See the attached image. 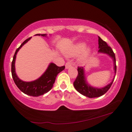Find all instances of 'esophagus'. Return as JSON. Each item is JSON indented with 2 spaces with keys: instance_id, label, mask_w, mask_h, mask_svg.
I'll use <instances>...</instances> for the list:
<instances>
[{
  "instance_id": "34e87169",
  "label": "esophagus",
  "mask_w": 132,
  "mask_h": 132,
  "mask_svg": "<svg viewBox=\"0 0 132 132\" xmlns=\"http://www.w3.org/2000/svg\"><path fill=\"white\" fill-rule=\"evenodd\" d=\"M71 66H72V64H71V61H68L65 64V68L66 69L70 68Z\"/></svg>"
}]
</instances>
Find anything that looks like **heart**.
<instances>
[{"mask_svg": "<svg viewBox=\"0 0 132 132\" xmlns=\"http://www.w3.org/2000/svg\"><path fill=\"white\" fill-rule=\"evenodd\" d=\"M85 44L84 43H77V44L71 47L70 48H68L65 51V53L68 56H74L75 55H77L78 54H79L83 50L81 55L79 56L78 58V61L80 62H82L86 60L90 52V49L89 47H85Z\"/></svg>", "mask_w": 132, "mask_h": 132, "instance_id": "b5f03b06", "label": "heart"}]
</instances>
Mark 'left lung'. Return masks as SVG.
Returning a JSON list of instances; mask_svg holds the SVG:
<instances>
[{"instance_id":"8db88e82","label":"left lung","mask_w":132,"mask_h":132,"mask_svg":"<svg viewBox=\"0 0 132 132\" xmlns=\"http://www.w3.org/2000/svg\"><path fill=\"white\" fill-rule=\"evenodd\" d=\"M98 44H99V53L106 54L109 55L110 57H112L114 63V70L116 74V58L115 53H113V50L111 47L108 46V45L105 41L101 39V37H98ZM78 75L74 82V86L78 92L80 93L81 94L85 96L88 98H97L102 96L104 95L108 90L111 88L112 83L114 81L115 76L114 77L113 80L108 85L105 87L102 88H97L90 86L87 83L86 81V78L84 74V67H78Z\"/></svg>"}]
</instances>
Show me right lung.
I'll list each match as a JSON object with an SVG mask.
<instances>
[{"instance_id":"add662e5","label":"right lung","mask_w":132,"mask_h":132,"mask_svg":"<svg viewBox=\"0 0 132 132\" xmlns=\"http://www.w3.org/2000/svg\"><path fill=\"white\" fill-rule=\"evenodd\" d=\"M36 36H42L43 37L47 36L46 34H37ZM31 37L26 40L16 50L15 52L13 61L12 62V75L14 82L19 89L24 94L32 96H38L48 92L53 88L55 82V78L58 73L64 70L65 66L58 67L55 64L51 63L49 65L47 70L39 78L35 81L31 82H24L21 80L17 76L15 71V60L16 54L21 47L26 44Z\"/></svg>"}]
</instances>
